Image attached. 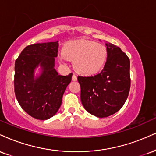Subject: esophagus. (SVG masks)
<instances>
[{
	"instance_id": "esophagus-1",
	"label": "esophagus",
	"mask_w": 156,
	"mask_h": 156,
	"mask_svg": "<svg viewBox=\"0 0 156 156\" xmlns=\"http://www.w3.org/2000/svg\"><path fill=\"white\" fill-rule=\"evenodd\" d=\"M72 80H73V81H76V80H77V76L75 74L73 75Z\"/></svg>"
}]
</instances>
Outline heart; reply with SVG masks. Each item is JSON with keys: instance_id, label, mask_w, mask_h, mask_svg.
Listing matches in <instances>:
<instances>
[{"instance_id": "1", "label": "heart", "mask_w": 156, "mask_h": 156, "mask_svg": "<svg viewBox=\"0 0 156 156\" xmlns=\"http://www.w3.org/2000/svg\"><path fill=\"white\" fill-rule=\"evenodd\" d=\"M62 52L73 60L75 69L83 75L94 74L100 70L108 57V50L104 45L87 40L67 43Z\"/></svg>"}]
</instances>
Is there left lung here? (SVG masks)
Here are the masks:
<instances>
[{
	"mask_svg": "<svg viewBox=\"0 0 156 156\" xmlns=\"http://www.w3.org/2000/svg\"><path fill=\"white\" fill-rule=\"evenodd\" d=\"M106 46L108 58L102 70L94 76H78L82 105L98 118L119 111L126 101L131 86L129 58L115 45Z\"/></svg>",
	"mask_w": 156,
	"mask_h": 156,
	"instance_id": "1",
	"label": "left lung"
}]
</instances>
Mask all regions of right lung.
Segmentation results:
<instances>
[{
	"label": "right lung",
	"mask_w": 156,
	"mask_h": 156,
	"mask_svg": "<svg viewBox=\"0 0 156 156\" xmlns=\"http://www.w3.org/2000/svg\"><path fill=\"white\" fill-rule=\"evenodd\" d=\"M59 43L35 44L26 46L15 61L14 92L21 108L31 117L47 120L57 113L73 73L60 76L54 68ZM40 65L41 76L34 78Z\"/></svg>",
	"instance_id": "obj_1"
}]
</instances>
